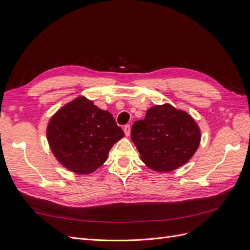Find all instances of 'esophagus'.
Listing matches in <instances>:
<instances>
[{
	"mask_svg": "<svg viewBox=\"0 0 250 250\" xmlns=\"http://www.w3.org/2000/svg\"><path fill=\"white\" fill-rule=\"evenodd\" d=\"M130 129H131L130 125H125L124 126V133H125L126 137H129V135H130Z\"/></svg>",
	"mask_w": 250,
	"mask_h": 250,
	"instance_id": "1",
	"label": "esophagus"
}]
</instances>
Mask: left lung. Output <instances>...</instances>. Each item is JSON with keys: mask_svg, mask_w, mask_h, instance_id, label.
Returning a JSON list of instances; mask_svg holds the SVG:
<instances>
[{"mask_svg": "<svg viewBox=\"0 0 250 250\" xmlns=\"http://www.w3.org/2000/svg\"><path fill=\"white\" fill-rule=\"evenodd\" d=\"M200 139L194 119L168 103L149 108L145 119L135 121L131 128V140L142 161L157 172L173 171L188 163Z\"/></svg>", "mask_w": 250, "mask_h": 250, "instance_id": "8db88e82", "label": "left lung"}]
</instances>
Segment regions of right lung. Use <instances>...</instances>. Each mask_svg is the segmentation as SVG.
<instances>
[{"label": "right lung", "mask_w": 250, "mask_h": 250, "mask_svg": "<svg viewBox=\"0 0 250 250\" xmlns=\"http://www.w3.org/2000/svg\"><path fill=\"white\" fill-rule=\"evenodd\" d=\"M123 137L111 113L82 96L60 108L47 128L53 154L63 167L78 174L96 171Z\"/></svg>", "instance_id": "add662e5"}]
</instances>
